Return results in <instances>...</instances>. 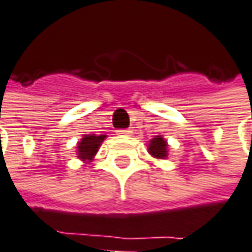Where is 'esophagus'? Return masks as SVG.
I'll list each match as a JSON object with an SVG mask.
<instances>
[{"label":"esophagus","instance_id":"34e87169","mask_svg":"<svg viewBox=\"0 0 252 252\" xmlns=\"http://www.w3.org/2000/svg\"><path fill=\"white\" fill-rule=\"evenodd\" d=\"M117 132H118V135H131L132 134L131 129H118Z\"/></svg>","mask_w":252,"mask_h":252}]
</instances>
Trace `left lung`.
<instances>
[{
  "label": "left lung",
  "mask_w": 252,
  "mask_h": 252,
  "mask_svg": "<svg viewBox=\"0 0 252 252\" xmlns=\"http://www.w3.org/2000/svg\"><path fill=\"white\" fill-rule=\"evenodd\" d=\"M149 153L151 157L158 158V160H164L169 156V144L167 141L163 138V135H156L153 140H150L149 143Z\"/></svg>",
  "instance_id": "8db88e82"
}]
</instances>
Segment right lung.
<instances>
[{
  "mask_svg": "<svg viewBox=\"0 0 252 252\" xmlns=\"http://www.w3.org/2000/svg\"><path fill=\"white\" fill-rule=\"evenodd\" d=\"M106 138V135H96V134H85L82 137L78 146H76V157L82 160L83 163H91L94 160V157L96 156L98 150L103 143V140Z\"/></svg>",
  "mask_w": 252,
  "mask_h": 252,
  "instance_id": "add662e5",
  "label": "right lung"
}]
</instances>
